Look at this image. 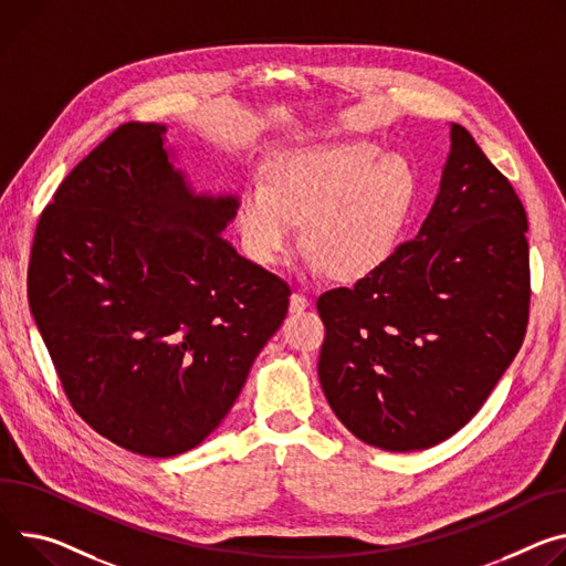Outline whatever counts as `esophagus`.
<instances>
[{
	"label": "esophagus",
	"mask_w": 566,
	"mask_h": 566,
	"mask_svg": "<svg viewBox=\"0 0 566 566\" xmlns=\"http://www.w3.org/2000/svg\"><path fill=\"white\" fill-rule=\"evenodd\" d=\"M306 306H310V297L302 295V293H291V297H289L291 314H300V312L306 310Z\"/></svg>",
	"instance_id": "esophagus-1"
}]
</instances>
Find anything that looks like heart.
Segmentation results:
<instances>
[{"instance_id": "b5f03b06", "label": "heart", "mask_w": 566, "mask_h": 566, "mask_svg": "<svg viewBox=\"0 0 566 566\" xmlns=\"http://www.w3.org/2000/svg\"><path fill=\"white\" fill-rule=\"evenodd\" d=\"M416 193V171L399 153L361 139L300 148L273 160L266 185L245 187L239 230L252 260L273 266L304 223L312 271L358 280L392 254Z\"/></svg>"}]
</instances>
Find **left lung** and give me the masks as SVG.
Returning a JSON list of instances; mask_svg holds the SVG:
<instances>
[{"instance_id": "left-lung-1", "label": "left lung", "mask_w": 566, "mask_h": 566, "mask_svg": "<svg viewBox=\"0 0 566 566\" xmlns=\"http://www.w3.org/2000/svg\"><path fill=\"white\" fill-rule=\"evenodd\" d=\"M526 232L515 189L451 124L440 189L418 237L352 289L316 302L321 386L358 440L429 449L479 413L526 336Z\"/></svg>"}]
</instances>
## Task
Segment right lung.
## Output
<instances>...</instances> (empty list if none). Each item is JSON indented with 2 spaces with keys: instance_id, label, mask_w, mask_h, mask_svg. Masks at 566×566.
Here are the masks:
<instances>
[{
  "instance_id": "obj_1",
  "label": "right lung",
  "mask_w": 566,
  "mask_h": 566,
  "mask_svg": "<svg viewBox=\"0 0 566 566\" xmlns=\"http://www.w3.org/2000/svg\"><path fill=\"white\" fill-rule=\"evenodd\" d=\"M165 133L128 122L72 169L40 214L27 275L76 413L150 458L223 422L291 295L221 239L239 200L196 193Z\"/></svg>"
}]
</instances>
